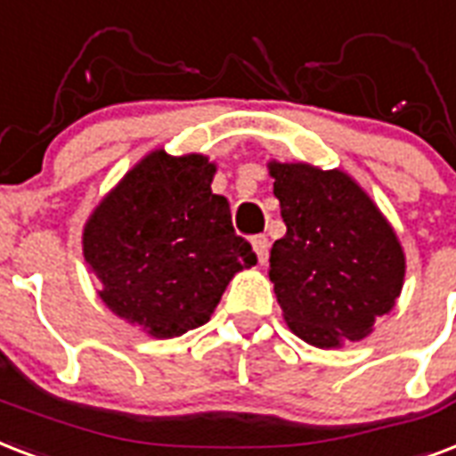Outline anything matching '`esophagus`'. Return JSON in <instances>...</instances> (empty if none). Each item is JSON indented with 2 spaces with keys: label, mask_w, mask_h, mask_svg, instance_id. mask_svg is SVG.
<instances>
[{
  "label": "esophagus",
  "mask_w": 456,
  "mask_h": 456,
  "mask_svg": "<svg viewBox=\"0 0 456 456\" xmlns=\"http://www.w3.org/2000/svg\"><path fill=\"white\" fill-rule=\"evenodd\" d=\"M252 247H254V252H256V256H259V264H266V259H268V238L266 235H254Z\"/></svg>",
  "instance_id": "esophagus-1"
}]
</instances>
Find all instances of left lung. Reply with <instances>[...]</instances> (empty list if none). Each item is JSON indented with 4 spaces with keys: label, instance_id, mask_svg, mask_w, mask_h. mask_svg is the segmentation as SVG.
<instances>
[{
    "label": "left lung",
    "instance_id": "8db88e82",
    "mask_svg": "<svg viewBox=\"0 0 456 456\" xmlns=\"http://www.w3.org/2000/svg\"><path fill=\"white\" fill-rule=\"evenodd\" d=\"M285 221L271 247L268 278L288 326L321 349L362 340L404 283L393 225L347 173L271 161Z\"/></svg>",
    "mask_w": 456,
    "mask_h": 456
}]
</instances>
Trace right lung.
Segmentation results:
<instances>
[{
  "label": "right lung",
  "instance_id": "obj_1",
  "mask_svg": "<svg viewBox=\"0 0 456 456\" xmlns=\"http://www.w3.org/2000/svg\"><path fill=\"white\" fill-rule=\"evenodd\" d=\"M202 154H147L100 202L83 231L102 302L151 338L204 326L231 278L256 264L235 235L228 200L211 192Z\"/></svg>",
  "mask_w": 456,
  "mask_h": 456
}]
</instances>
